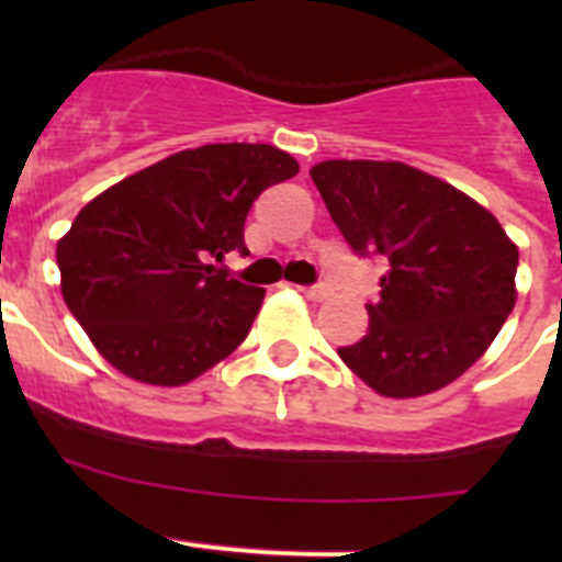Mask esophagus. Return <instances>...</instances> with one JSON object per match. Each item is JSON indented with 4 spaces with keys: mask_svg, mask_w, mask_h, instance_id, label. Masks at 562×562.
I'll return each instance as SVG.
<instances>
[{
    "mask_svg": "<svg viewBox=\"0 0 562 562\" xmlns=\"http://www.w3.org/2000/svg\"><path fill=\"white\" fill-rule=\"evenodd\" d=\"M301 292H304L310 301H326V297H329V290H326V286H301Z\"/></svg>",
    "mask_w": 562,
    "mask_h": 562,
    "instance_id": "obj_1",
    "label": "esophagus"
}]
</instances>
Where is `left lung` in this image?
Wrapping results in <instances>:
<instances>
[{"mask_svg":"<svg viewBox=\"0 0 562 562\" xmlns=\"http://www.w3.org/2000/svg\"><path fill=\"white\" fill-rule=\"evenodd\" d=\"M310 173L351 250L389 258L369 331L340 360L394 400L459 380L513 312L518 245L484 205L405 162L324 160Z\"/></svg>","mask_w":562,"mask_h":562,"instance_id":"left-lung-1","label":"left lung"}]
</instances>
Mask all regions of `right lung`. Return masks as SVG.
<instances>
[{"label":"right lung","instance_id":"right-lung-1","mask_svg":"<svg viewBox=\"0 0 562 562\" xmlns=\"http://www.w3.org/2000/svg\"><path fill=\"white\" fill-rule=\"evenodd\" d=\"M297 173L267 143L186 148L114 182L58 238L61 295L121 374L173 389L238 349L265 290L220 270L247 252L245 220L265 188Z\"/></svg>","mask_w":562,"mask_h":562}]
</instances>
